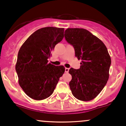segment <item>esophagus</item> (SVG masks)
Instances as JSON below:
<instances>
[{
  "label": "esophagus",
  "mask_w": 126,
  "mask_h": 126,
  "mask_svg": "<svg viewBox=\"0 0 126 126\" xmlns=\"http://www.w3.org/2000/svg\"><path fill=\"white\" fill-rule=\"evenodd\" d=\"M68 71H69V68H65V72L66 73H68Z\"/></svg>",
  "instance_id": "esophagus-1"
}]
</instances>
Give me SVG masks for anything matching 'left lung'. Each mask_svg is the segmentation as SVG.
<instances>
[{
	"mask_svg": "<svg viewBox=\"0 0 126 126\" xmlns=\"http://www.w3.org/2000/svg\"><path fill=\"white\" fill-rule=\"evenodd\" d=\"M65 38L75 49V56L81 61L80 68H71L69 86L73 96L82 101L96 97L109 78L111 58L102 41L81 28H68Z\"/></svg>",
	"mask_w": 126,
	"mask_h": 126,
	"instance_id": "obj_1",
	"label": "left lung"
}]
</instances>
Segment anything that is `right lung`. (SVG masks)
<instances>
[{
    "label": "right lung",
    "instance_id": "add662e5",
    "mask_svg": "<svg viewBox=\"0 0 126 126\" xmlns=\"http://www.w3.org/2000/svg\"><path fill=\"white\" fill-rule=\"evenodd\" d=\"M63 28H41L31 35L19 49L15 66L18 83L31 99L49 97L64 73L63 65L48 63L52 49L63 39Z\"/></svg>",
    "mask_w": 126,
    "mask_h": 126
}]
</instances>
